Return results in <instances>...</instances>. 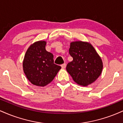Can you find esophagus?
<instances>
[{
  "instance_id": "obj_1",
  "label": "esophagus",
  "mask_w": 123,
  "mask_h": 123,
  "mask_svg": "<svg viewBox=\"0 0 123 123\" xmlns=\"http://www.w3.org/2000/svg\"><path fill=\"white\" fill-rule=\"evenodd\" d=\"M61 67H62V68H63V69H65V67H66V63H63V64H62L61 65Z\"/></svg>"
}]
</instances>
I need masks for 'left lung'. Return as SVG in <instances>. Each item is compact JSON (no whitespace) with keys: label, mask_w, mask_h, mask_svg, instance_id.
Here are the masks:
<instances>
[{"label":"left lung","mask_w":123,"mask_h":123,"mask_svg":"<svg viewBox=\"0 0 123 123\" xmlns=\"http://www.w3.org/2000/svg\"><path fill=\"white\" fill-rule=\"evenodd\" d=\"M69 52L73 61L66 69L73 80L83 86L94 82L101 74L103 64L92 45L81 41L72 42Z\"/></svg>","instance_id":"left-lung-1"}]
</instances>
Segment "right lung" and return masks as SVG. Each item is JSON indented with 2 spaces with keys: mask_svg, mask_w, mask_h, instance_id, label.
Instances as JSON below:
<instances>
[{
  "mask_svg": "<svg viewBox=\"0 0 123 123\" xmlns=\"http://www.w3.org/2000/svg\"><path fill=\"white\" fill-rule=\"evenodd\" d=\"M46 42L39 41L32 44L24 57L23 69L29 81L33 85H47L57 75L61 67L54 63L52 53L46 51Z\"/></svg>",
  "mask_w": 123,
  "mask_h": 123,
  "instance_id": "obj_1",
  "label": "right lung"
}]
</instances>
